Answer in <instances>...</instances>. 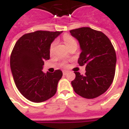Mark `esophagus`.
<instances>
[{
    "label": "esophagus",
    "mask_w": 129,
    "mask_h": 129,
    "mask_svg": "<svg viewBox=\"0 0 129 129\" xmlns=\"http://www.w3.org/2000/svg\"><path fill=\"white\" fill-rule=\"evenodd\" d=\"M67 74H68V72H67V71H63V74L64 75V76H66Z\"/></svg>",
    "instance_id": "34e87169"
}]
</instances>
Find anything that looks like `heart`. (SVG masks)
Instances as JSON below:
<instances>
[{"mask_svg":"<svg viewBox=\"0 0 129 129\" xmlns=\"http://www.w3.org/2000/svg\"><path fill=\"white\" fill-rule=\"evenodd\" d=\"M63 39L65 44L66 45L69 49L70 48H72V47H76V48L78 47V42L77 41V39L75 37H73L72 35H70V34H65L63 36ZM57 43V40H54L52 43H51L50 46H49V53L51 54H52L54 52ZM61 65L64 66H66V63H62Z\"/></svg>","mask_w":129,"mask_h":129,"instance_id":"heart-1","label":"heart"}]
</instances>
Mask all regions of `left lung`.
<instances>
[{"label":"left lung","instance_id":"obj_1","mask_svg":"<svg viewBox=\"0 0 129 129\" xmlns=\"http://www.w3.org/2000/svg\"><path fill=\"white\" fill-rule=\"evenodd\" d=\"M71 35L78 40L82 52L78 63L86 66V73L74 72L72 81L74 92L83 98L98 97L108 90L115 74L116 55L108 37L101 31L90 27L72 29Z\"/></svg>","mask_w":129,"mask_h":129}]
</instances>
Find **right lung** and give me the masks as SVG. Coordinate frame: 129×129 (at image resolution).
Wrapping results in <instances>:
<instances>
[{
    "instance_id": "right-lung-1",
    "label": "right lung",
    "mask_w": 129,
    "mask_h": 129,
    "mask_svg": "<svg viewBox=\"0 0 129 129\" xmlns=\"http://www.w3.org/2000/svg\"><path fill=\"white\" fill-rule=\"evenodd\" d=\"M61 32L37 31L23 35L16 42L10 65L15 85L24 97L34 102L46 101L57 92L63 73L42 72L44 61L49 59V46Z\"/></svg>"
}]
</instances>
